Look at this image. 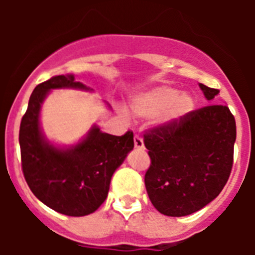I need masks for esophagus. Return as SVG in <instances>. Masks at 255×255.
<instances>
[{
    "mask_svg": "<svg viewBox=\"0 0 255 255\" xmlns=\"http://www.w3.org/2000/svg\"><path fill=\"white\" fill-rule=\"evenodd\" d=\"M134 145H135V148H136V149H139V150L145 149V147H144L143 139H141L139 135H135V136H134Z\"/></svg>",
    "mask_w": 255,
    "mask_h": 255,
    "instance_id": "34e87169",
    "label": "esophagus"
}]
</instances>
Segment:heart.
<instances>
[{
    "mask_svg": "<svg viewBox=\"0 0 255 255\" xmlns=\"http://www.w3.org/2000/svg\"><path fill=\"white\" fill-rule=\"evenodd\" d=\"M194 107L189 94H180L175 88L155 87L139 96L132 103V111L138 116L153 117L159 115V123L172 124L188 115Z\"/></svg>",
    "mask_w": 255,
    "mask_h": 255,
    "instance_id": "1",
    "label": "heart"
}]
</instances>
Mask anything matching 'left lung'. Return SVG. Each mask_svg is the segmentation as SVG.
<instances>
[{
    "instance_id": "1",
    "label": "left lung",
    "mask_w": 255,
    "mask_h": 255,
    "mask_svg": "<svg viewBox=\"0 0 255 255\" xmlns=\"http://www.w3.org/2000/svg\"><path fill=\"white\" fill-rule=\"evenodd\" d=\"M207 101L218 89L199 84ZM236 124L227 106L212 105L150 130L144 144L150 167L144 182L154 208L182 217L218 197L233 168Z\"/></svg>"
}]
</instances>
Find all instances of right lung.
<instances>
[{
  "mask_svg": "<svg viewBox=\"0 0 255 255\" xmlns=\"http://www.w3.org/2000/svg\"><path fill=\"white\" fill-rule=\"evenodd\" d=\"M65 88L92 92L73 74L53 76L35 87L20 124L21 167L29 188L42 203L62 215L82 217L106 200L112 175L134 148V134L116 136L93 125L73 145L51 143L40 128V110L52 89Z\"/></svg>",
  "mask_w": 255,
  "mask_h": 255,
  "instance_id": "right-lung-1",
  "label": "right lung"
}]
</instances>
